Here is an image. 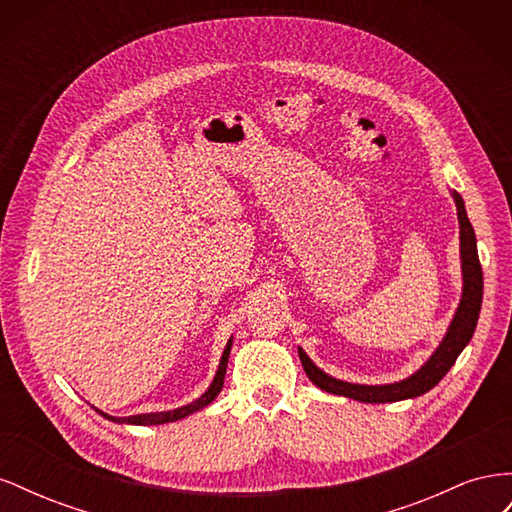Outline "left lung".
<instances>
[{"label":"left lung","mask_w":512,"mask_h":512,"mask_svg":"<svg viewBox=\"0 0 512 512\" xmlns=\"http://www.w3.org/2000/svg\"><path fill=\"white\" fill-rule=\"evenodd\" d=\"M451 196L455 200L457 220H459V258H461L463 284H461L459 305L438 348L431 352L429 359L418 367L414 374H410L404 380H397L391 384H356V382H346V380L329 376L327 371H322L299 346L301 365L305 369L307 378L312 380L318 389L333 395H342L354 401H363V404H393V401L421 397L427 391H431L433 386L448 374V369L455 365L457 356L470 344L476 322H478L480 305H483V269H480V262H478L476 235L468 220L463 198L455 190H451Z\"/></svg>","instance_id":"1"}]
</instances>
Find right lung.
<instances>
[{
    "label": "right lung",
    "instance_id": "add662e5",
    "mask_svg": "<svg viewBox=\"0 0 512 512\" xmlns=\"http://www.w3.org/2000/svg\"><path fill=\"white\" fill-rule=\"evenodd\" d=\"M230 350H232V337L228 339V344H226V348L222 352L218 371H215V376H213V380L209 384V389L203 395H200L198 399H194L192 404H185L181 408L166 410V412H147V414H134V416H111V414H106V412H102V410H98L94 406H91V408H94L100 416H104L106 421L117 423V425H164V423L181 421V418L207 408L211 401L220 395L222 386H224V376H226V367H228V359H230Z\"/></svg>",
    "mask_w": 512,
    "mask_h": 512
}]
</instances>
